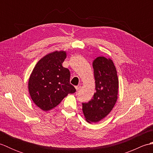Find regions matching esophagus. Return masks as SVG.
Returning <instances> with one entry per match:
<instances>
[{
	"label": "esophagus",
	"mask_w": 153,
	"mask_h": 153,
	"mask_svg": "<svg viewBox=\"0 0 153 153\" xmlns=\"http://www.w3.org/2000/svg\"><path fill=\"white\" fill-rule=\"evenodd\" d=\"M80 87H81V86H80V85L76 86V91H78V90L80 89Z\"/></svg>",
	"instance_id": "esophagus-1"
}]
</instances>
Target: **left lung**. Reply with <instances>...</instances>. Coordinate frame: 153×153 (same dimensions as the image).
<instances>
[{"label":"left lung","instance_id":"1","mask_svg":"<svg viewBox=\"0 0 153 153\" xmlns=\"http://www.w3.org/2000/svg\"><path fill=\"white\" fill-rule=\"evenodd\" d=\"M95 90L93 99L82 103V110L87 122L97 123L108 114L118 99V78L113 62L104 56L93 62Z\"/></svg>","mask_w":153,"mask_h":153}]
</instances>
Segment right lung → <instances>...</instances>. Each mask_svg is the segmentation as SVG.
I'll use <instances>...</instances> for the list:
<instances>
[{
	"instance_id": "add662e5",
	"label": "right lung",
	"mask_w": 153,
	"mask_h": 153,
	"mask_svg": "<svg viewBox=\"0 0 153 153\" xmlns=\"http://www.w3.org/2000/svg\"><path fill=\"white\" fill-rule=\"evenodd\" d=\"M66 58L65 51L47 54L35 65L29 79L31 98L44 111L53 109L68 94L76 91L70 83V70L62 65Z\"/></svg>"
}]
</instances>
